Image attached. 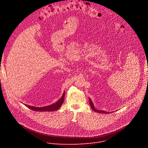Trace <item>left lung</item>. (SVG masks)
I'll return each mask as SVG.
<instances>
[{
    "label": "left lung",
    "mask_w": 148,
    "mask_h": 148,
    "mask_svg": "<svg viewBox=\"0 0 148 148\" xmlns=\"http://www.w3.org/2000/svg\"><path fill=\"white\" fill-rule=\"evenodd\" d=\"M89 102H90V106H91L92 110L94 111H95V112H98V113H102V114H109V113H110V112H106V111H102V110H100V111H99V110H97V109H95V107H94V106L93 103H92L91 99H90V98H89Z\"/></svg>",
    "instance_id": "1"
}]
</instances>
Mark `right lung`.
Segmentation results:
<instances>
[{
  "instance_id": "obj_1",
  "label": "right lung",
  "mask_w": 148,
  "mask_h": 148,
  "mask_svg": "<svg viewBox=\"0 0 148 148\" xmlns=\"http://www.w3.org/2000/svg\"><path fill=\"white\" fill-rule=\"evenodd\" d=\"M64 97H65V92L63 93V95L61 97V98L57 102H56L55 103L51 104L50 105H49V106H46L44 107H35L30 106V105H25L30 110L36 111H54L58 110L60 107L61 106V105L62 104L63 102H64Z\"/></svg>"
}]
</instances>
